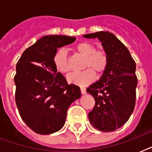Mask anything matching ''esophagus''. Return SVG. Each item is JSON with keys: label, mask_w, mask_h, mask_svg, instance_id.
<instances>
[{"label": "esophagus", "mask_w": 152, "mask_h": 152, "mask_svg": "<svg viewBox=\"0 0 152 152\" xmlns=\"http://www.w3.org/2000/svg\"><path fill=\"white\" fill-rule=\"evenodd\" d=\"M80 91H81V93H82L83 95H85L86 93H87V91H86V89L84 88H81Z\"/></svg>", "instance_id": "obj_1"}]
</instances>
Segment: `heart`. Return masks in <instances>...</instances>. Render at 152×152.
<instances>
[{"label":"heart","instance_id":"1","mask_svg":"<svg viewBox=\"0 0 152 152\" xmlns=\"http://www.w3.org/2000/svg\"><path fill=\"white\" fill-rule=\"evenodd\" d=\"M75 50L85 57L83 68L87 69L81 72H75L69 75L68 81L75 85L87 86L95 80V72L98 75H101L105 72L108 64L107 56L103 51L96 50L95 46L88 42L77 43L75 46ZM53 62L57 71L61 73L65 74L70 71L68 55L64 49L56 51L53 57Z\"/></svg>","mask_w":152,"mask_h":152}]
</instances>
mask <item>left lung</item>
I'll use <instances>...</instances> for the list:
<instances>
[{"label":"left lung","instance_id":"1","mask_svg":"<svg viewBox=\"0 0 152 152\" xmlns=\"http://www.w3.org/2000/svg\"><path fill=\"white\" fill-rule=\"evenodd\" d=\"M83 37L99 39L108 59L99 80L87 88L95 101L88 113L89 121L98 130L113 132L126 123L134 110L136 63L126 46L110 32L102 31Z\"/></svg>","mask_w":152,"mask_h":152}]
</instances>
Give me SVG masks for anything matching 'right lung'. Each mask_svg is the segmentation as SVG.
I'll return each mask as SVG.
<instances>
[{"label":"right lung","instance_id":"obj_1","mask_svg":"<svg viewBox=\"0 0 152 152\" xmlns=\"http://www.w3.org/2000/svg\"><path fill=\"white\" fill-rule=\"evenodd\" d=\"M75 40V37L66 35L42 37L18 61L14 77L15 102L23 121L36 133L59 131L70 105L80 98V88L68 84L53 62L57 49Z\"/></svg>","mask_w":152,"mask_h":152}]
</instances>
